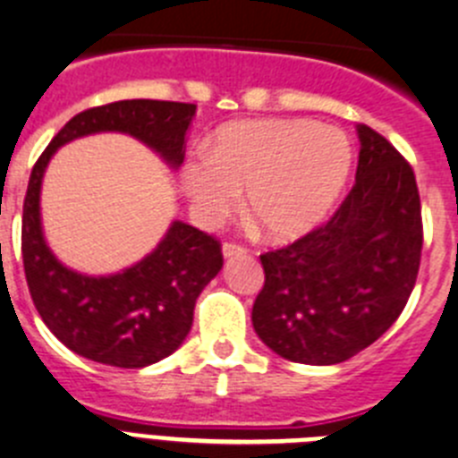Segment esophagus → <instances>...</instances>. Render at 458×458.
<instances>
[{
	"label": "esophagus",
	"mask_w": 458,
	"mask_h": 458,
	"mask_svg": "<svg viewBox=\"0 0 458 458\" xmlns=\"http://www.w3.org/2000/svg\"><path fill=\"white\" fill-rule=\"evenodd\" d=\"M224 258L225 259H233V258H239V255H244L246 249L244 246H239V244H224Z\"/></svg>",
	"instance_id": "obj_1"
}]
</instances>
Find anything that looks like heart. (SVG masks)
<instances>
[{
  "label": "heart",
  "mask_w": 458,
  "mask_h": 458,
  "mask_svg": "<svg viewBox=\"0 0 458 458\" xmlns=\"http://www.w3.org/2000/svg\"><path fill=\"white\" fill-rule=\"evenodd\" d=\"M352 141L310 121H242L224 127L205 157L189 159L180 184L193 219L216 225L242 205L276 242H292L327 219L352 173Z\"/></svg>",
  "instance_id": "1"
}]
</instances>
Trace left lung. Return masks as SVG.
Instances as JSON below:
<instances>
[{
    "label": "left lung",
    "mask_w": 458,
    "mask_h": 458,
    "mask_svg": "<svg viewBox=\"0 0 458 458\" xmlns=\"http://www.w3.org/2000/svg\"><path fill=\"white\" fill-rule=\"evenodd\" d=\"M356 184L328 224L259 255L265 287L253 328L280 358L335 365L369 347L402 315L420 269L422 212L413 168L356 125Z\"/></svg>",
    "instance_id": "8db88e82"
}]
</instances>
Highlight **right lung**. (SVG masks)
<instances>
[{"label":"right lung","instance_id":"right-lung-1","mask_svg":"<svg viewBox=\"0 0 458 458\" xmlns=\"http://www.w3.org/2000/svg\"><path fill=\"white\" fill-rule=\"evenodd\" d=\"M196 105L121 100L70 118L36 162L22 209L27 285L45 327L70 352L111 368L139 369L171 356L189 335L193 306L224 267L219 242L171 221L159 244L131 267L106 276L70 269L52 253L40 219V189L49 159L75 139L121 131L157 152L171 171L184 162Z\"/></svg>","mask_w":458,"mask_h":458}]
</instances>
